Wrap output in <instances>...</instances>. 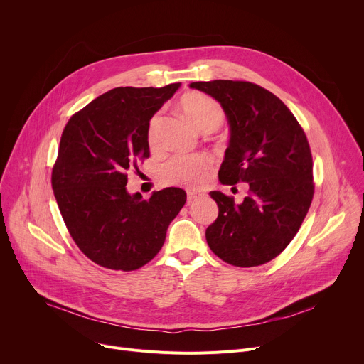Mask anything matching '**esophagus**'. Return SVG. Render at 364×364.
<instances>
[{
    "instance_id": "obj_1",
    "label": "esophagus",
    "mask_w": 364,
    "mask_h": 364,
    "mask_svg": "<svg viewBox=\"0 0 364 364\" xmlns=\"http://www.w3.org/2000/svg\"><path fill=\"white\" fill-rule=\"evenodd\" d=\"M198 197H200V193H197V191H194V190H188V191H187V200H188V203L193 201V200H197Z\"/></svg>"
}]
</instances>
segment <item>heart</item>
<instances>
[{
  "label": "heart",
  "mask_w": 364,
  "mask_h": 364,
  "mask_svg": "<svg viewBox=\"0 0 364 364\" xmlns=\"http://www.w3.org/2000/svg\"><path fill=\"white\" fill-rule=\"evenodd\" d=\"M180 109L184 117L200 132H212L218 129L223 119L225 112L219 103L200 92H188L180 99ZM160 117L154 115L146 127V142L151 148L157 145V129ZM212 167V159L205 154H180L167 161L161 168L164 183L194 188L201 186Z\"/></svg>",
  "instance_id": "obj_1"
}]
</instances>
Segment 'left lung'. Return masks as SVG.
<instances>
[{
    "mask_svg": "<svg viewBox=\"0 0 364 364\" xmlns=\"http://www.w3.org/2000/svg\"><path fill=\"white\" fill-rule=\"evenodd\" d=\"M190 87L216 99L228 118L230 138L219 181L249 186L239 204L210 191L219 216L205 229V240L230 265H264L289 245L313 201V157L305 132L279 97L255 83L212 80Z\"/></svg>",
    "mask_w": 364,
    "mask_h": 364,
    "instance_id": "left-lung-1",
    "label": "left lung"
}]
</instances>
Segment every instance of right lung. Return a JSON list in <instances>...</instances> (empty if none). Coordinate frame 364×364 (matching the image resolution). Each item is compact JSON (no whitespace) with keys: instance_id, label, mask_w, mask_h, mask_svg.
Listing matches in <instances>:
<instances>
[{"instance_id":"1","label":"right lung","mask_w":364,"mask_h":364,"mask_svg":"<svg viewBox=\"0 0 364 364\" xmlns=\"http://www.w3.org/2000/svg\"><path fill=\"white\" fill-rule=\"evenodd\" d=\"M181 83L115 87L75 114L62 134L51 187L70 236L95 264L135 271L160 252L186 203L177 187L148 200L127 190V171L149 157L146 127Z\"/></svg>"}]
</instances>
